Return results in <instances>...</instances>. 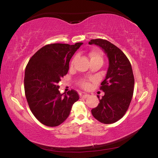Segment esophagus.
Returning a JSON list of instances; mask_svg holds the SVG:
<instances>
[{
  "instance_id": "1",
  "label": "esophagus",
  "mask_w": 158,
  "mask_h": 158,
  "mask_svg": "<svg viewBox=\"0 0 158 158\" xmlns=\"http://www.w3.org/2000/svg\"><path fill=\"white\" fill-rule=\"evenodd\" d=\"M89 96V94H80V97L82 98H86L87 97Z\"/></svg>"
}]
</instances>
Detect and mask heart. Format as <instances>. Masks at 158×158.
<instances>
[{
    "mask_svg": "<svg viewBox=\"0 0 158 158\" xmlns=\"http://www.w3.org/2000/svg\"><path fill=\"white\" fill-rule=\"evenodd\" d=\"M89 57L90 59V62L98 61V62H100L102 63L103 62V57H102V53L98 51H96V50H93V51H91L89 53ZM76 58H77V56H75L72 59L71 62H70V66H73L74 62H75ZM79 85L83 89H87L89 88L90 83L88 80L82 79V80H81V81H79Z\"/></svg>",
    "mask_w": 158,
    "mask_h": 158,
    "instance_id": "b5f03b06",
    "label": "heart"
}]
</instances>
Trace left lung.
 <instances>
[{"instance_id":"left-lung-1","label":"left lung","mask_w":158,"mask_h":158,"mask_svg":"<svg viewBox=\"0 0 158 158\" xmlns=\"http://www.w3.org/2000/svg\"><path fill=\"white\" fill-rule=\"evenodd\" d=\"M89 45L100 47L109 58V66L100 89L105 92L98 105L92 109L95 119L105 124L122 118L128 109L134 93L135 78L131 64L123 52L105 39H92Z\"/></svg>"}]
</instances>
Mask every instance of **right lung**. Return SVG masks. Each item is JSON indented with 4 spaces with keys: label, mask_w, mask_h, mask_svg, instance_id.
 I'll return each mask as SVG.
<instances>
[{
    "label": "right lung",
    "mask_w": 158,
    "mask_h": 158,
    "mask_svg": "<svg viewBox=\"0 0 158 158\" xmlns=\"http://www.w3.org/2000/svg\"><path fill=\"white\" fill-rule=\"evenodd\" d=\"M82 44L46 45L31 57L26 67V100L33 115L47 126H58L64 122L79 99L74 89L60 94L58 83L68 73L70 60Z\"/></svg>",
    "instance_id": "right-lung-1"
}]
</instances>
